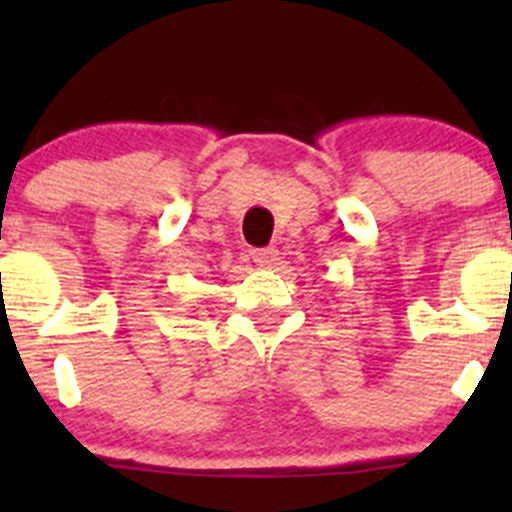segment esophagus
<instances>
[{"mask_svg":"<svg viewBox=\"0 0 512 512\" xmlns=\"http://www.w3.org/2000/svg\"><path fill=\"white\" fill-rule=\"evenodd\" d=\"M252 260L257 262L260 267H275L277 260H280V252L275 250V247H262V250H252Z\"/></svg>","mask_w":512,"mask_h":512,"instance_id":"obj_1","label":"esophagus"}]
</instances>
